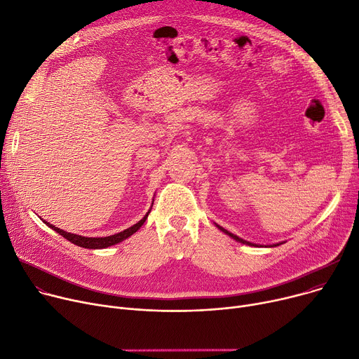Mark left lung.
Returning <instances> with one entry per match:
<instances>
[{
    "instance_id": "left-lung-1",
    "label": "left lung",
    "mask_w": 359,
    "mask_h": 359,
    "mask_svg": "<svg viewBox=\"0 0 359 359\" xmlns=\"http://www.w3.org/2000/svg\"><path fill=\"white\" fill-rule=\"evenodd\" d=\"M217 226V229H220L222 231H223V233H226L227 236H230L231 239H235L236 242H241V243H243V245H249V246H258L257 243H250V242H248V241H243L242 238H239V236H236V235H233V233H230V231L229 230H226V229H223L222 226H219V224H216ZM278 245H283V242H280V243H273V245H269L271 248H273V246H278Z\"/></svg>"
}]
</instances>
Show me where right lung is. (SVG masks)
<instances>
[{"label":"right lung","mask_w":359,"mask_h":359,"mask_svg":"<svg viewBox=\"0 0 359 359\" xmlns=\"http://www.w3.org/2000/svg\"><path fill=\"white\" fill-rule=\"evenodd\" d=\"M154 204V203H152ZM152 208V207H151ZM151 210L147 212L142 220H139L136 224H133L132 227L126 229L123 231H120V233H116V235H111V236H105V238H87V236H81V235H75V233H69V231H65L62 230L59 227H55L53 224L45 222L50 229H53L56 233H59L60 236H63L65 239H68L69 242H72L74 245L76 246H81V248H86V249H104V248H109V246H113V245H117L120 242H123L124 239L130 238L133 233H136V231L143 226V223L146 222L147 216H149Z\"/></svg>","instance_id":"obj_1"}]
</instances>
